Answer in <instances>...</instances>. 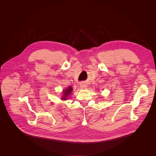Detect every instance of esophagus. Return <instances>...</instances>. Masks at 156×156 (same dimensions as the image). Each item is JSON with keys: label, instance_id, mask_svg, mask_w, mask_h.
Instances as JSON below:
<instances>
[{"label": "esophagus", "instance_id": "obj_1", "mask_svg": "<svg viewBox=\"0 0 156 156\" xmlns=\"http://www.w3.org/2000/svg\"><path fill=\"white\" fill-rule=\"evenodd\" d=\"M87 86V84L85 83H82L80 84V87H81L83 88H86Z\"/></svg>", "mask_w": 156, "mask_h": 156}]
</instances>
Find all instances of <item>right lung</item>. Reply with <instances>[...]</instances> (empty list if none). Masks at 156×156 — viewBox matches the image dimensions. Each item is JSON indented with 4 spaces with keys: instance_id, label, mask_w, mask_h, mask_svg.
<instances>
[{
    "instance_id": "1",
    "label": "right lung",
    "mask_w": 156,
    "mask_h": 156,
    "mask_svg": "<svg viewBox=\"0 0 156 156\" xmlns=\"http://www.w3.org/2000/svg\"><path fill=\"white\" fill-rule=\"evenodd\" d=\"M72 88L69 87L68 88L66 89V90H64V92H63V96H62V100H66V98L68 97V96L69 95V94L72 92Z\"/></svg>"
}]
</instances>
